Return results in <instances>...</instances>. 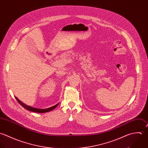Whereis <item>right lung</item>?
<instances>
[{"label":"right lung","mask_w":148,"mask_h":148,"mask_svg":"<svg viewBox=\"0 0 148 148\" xmlns=\"http://www.w3.org/2000/svg\"><path fill=\"white\" fill-rule=\"evenodd\" d=\"M15 98L16 99V100L19 102V103L23 107H24L25 109L27 110H29V111H31L32 112H38V113H44V112H49L50 111H51L52 110L54 109L58 104V103H57V104H56L55 106H53V107H51L50 108H46V109H40V108H34V107H30L29 106H27V105H26L25 104L23 103L22 101H21L18 99L16 97H15Z\"/></svg>","instance_id":"1"}]
</instances>
